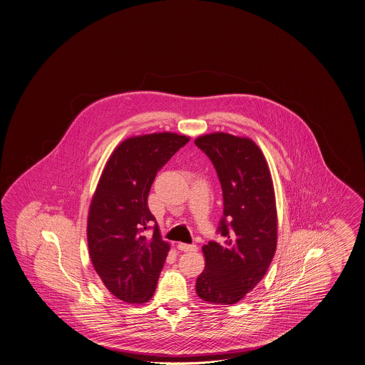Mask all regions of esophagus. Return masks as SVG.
Wrapping results in <instances>:
<instances>
[{
	"label": "esophagus",
	"mask_w": 365,
	"mask_h": 365,
	"mask_svg": "<svg viewBox=\"0 0 365 365\" xmlns=\"http://www.w3.org/2000/svg\"><path fill=\"white\" fill-rule=\"evenodd\" d=\"M178 248L180 250H182V252H196L198 250L197 245H195V244H184V242H180Z\"/></svg>",
	"instance_id": "esophagus-1"
}]
</instances>
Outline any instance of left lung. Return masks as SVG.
I'll return each mask as SVG.
<instances>
[{
	"instance_id": "8db88e82",
	"label": "left lung",
	"mask_w": 365,
	"mask_h": 365,
	"mask_svg": "<svg viewBox=\"0 0 365 365\" xmlns=\"http://www.w3.org/2000/svg\"><path fill=\"white\" fill-rule=\"evenodd\" d=\"M195 144L209 157L222 189L217 232L225 241L202 247L205 269L196 292L210 304L230 305L252 291L271 265L277 245V213L271 172L250 138L210 133Z\"/></svg>"
}]
</instances>
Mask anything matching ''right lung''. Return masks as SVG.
Masks as SVG:
<instances>
[{
  "label": "right lung",
  "mask_w": 365,
  "mask_h": 365,
  "mask_svg": "<svg viewBox=\"0 0 365 365\" xmlns=\"http://www.w3.org/2000/svg\"><path fill=\"white\" fill-rule=\"evenodd\" d=\"M187 141L169 132L130 137L103 170L89 208L88 247L97 274L123 302L143 304L156 291L169 244L148 208V195L157 172ZM149 229L152 237L145 236Z\"/></svg>",
  "instance_id": "add662e5"
}]
</instances>
